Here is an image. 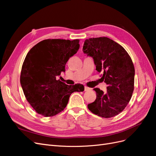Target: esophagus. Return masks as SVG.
<instances>
[{
	"instance_id": "34e87169",
	"label": "esophagus",
	"mask_w": 156,
	"mask_h": 156,
	"mask_svg": "<svg viewBox=\"0 0 156 156\" xmlns=\"http://www.w3.org/2000/svg\"><path fill=\"white\" fill-rule=\"evenodd\" d=\"M90 90V88H88L87 87H84V91H88V90Z\"/></svg>"
}]
</instances>
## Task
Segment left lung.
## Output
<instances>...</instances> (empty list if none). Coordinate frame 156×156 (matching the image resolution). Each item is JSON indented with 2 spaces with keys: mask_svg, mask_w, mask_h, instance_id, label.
Wrapping results in <instances>:
<instances>
[{
  "mask_svg": "<svg viewBox=\"0 0 156 156\" xmlns=\"http://www.w3.org/2000/svg\"><path fill=\"white\" fill-rule=\"evenodd\" d=\"M83 51L93 58L96 69L103 73L107 91L94 88L96 99L88 105L94 114L111 118L123 111L130 101L134 90L135 68L123 47L107 37H93L84 42Z\"/></svg>",
  "mask_w": 156,
  "mask_h": 156,
  "instance_id": "left-lung-1",
  "label": "left lung"
}]
</instances>
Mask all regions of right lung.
<instances>
[{"label":"right lung","instance_id":"1","mask_svg":"<svg viewBox=\"0 0 156 156\" xmlns=\"http://www.w3.org/2000/svg\"><path fill=\"white\" fill-rule=\"evenodd\" d=\"M79 40L48 39L35 45L23 62L20 83L33 108L46 117L53 116L66 107L71 94L83 92V84L68 85L58 79L71 56L79 48Z\"/></svg>","mask_w":156,"mask_h":156}]
</instances>
